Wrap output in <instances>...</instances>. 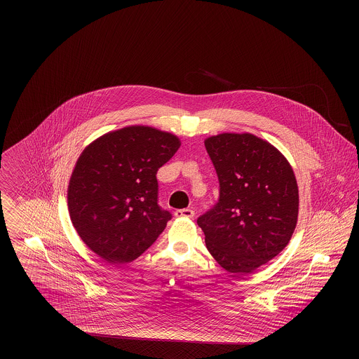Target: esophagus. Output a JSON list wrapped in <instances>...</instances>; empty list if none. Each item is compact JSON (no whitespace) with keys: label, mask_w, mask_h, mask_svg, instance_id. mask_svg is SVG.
Instances as JSON below:
<instances>
[{"label":"esophagus","mask_w":359,"mask_h":359,"mask_svg":"<svg viewBox=\"0 0 359 359\" xmlns=\"http://www.w3.org/2000/svg\"><path fill=\"white\" fill-rule=\"evenodd\" d=\"M195 215L194 210H189V208H183V210H176L175 211V217L177 218H192Z\"/></svg>","instance_id":"1"}]
</instances>
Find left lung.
Returning <instances> with one entry per match:
<instances>
[{
	"label": "left lung",
	"instance_id": "obj_1",
	"mask_svg": "<svg viewBox=\"0 0 359 359\" xmlns=\"http://www.w3.org/2000/svg\"><path fill=\"white\" fill-rule=\"evenodd\" d=\"M205 151L219 180L217 205L198 218L205 246L227 272H253L290 242L299 189L287 158L250 133L208 137Z\"/></svg>",
	"mask_w": 359,
	"mask_h": 359
}]
</instances>
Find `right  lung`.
<instances>
[{
    "label": "right lung",
    "instance_id": "1",
    "mask_svg": "<svg viewBox=\"0 0 359 359\" xmlns=\"http://www.w3.org/2000/svg\"><path fill=\"white\" fill-rule=\"evenodd\" d=\"M180 141L149 126H128L91 142L69 184V217L86 245L110 264L141 256L172 214L158 205L156 173Z\"/></svg>",
    "mask_w": 359,
    "mask_h": 359
}]
</instances>
